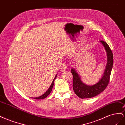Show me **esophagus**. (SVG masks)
Segmentation results:
<instances>
[{
	"instance_id": "obj_1",
	"label": "esophagus",
	"mask_w": 125,
	"mask_h": 125,
	"mask_svg": "<svg viewBox=\"0 0 125 125\" xmlns=\"http://www.w3.org/2000/svg\"><path fill=\"white\" fill-rule=\"evenodd\" d=\"M60 69H61V70L62 71V72H65V71H66L67 69V65L66 64H63V65H62L61 67H60Z\"/></svg>"
}]
</instances>
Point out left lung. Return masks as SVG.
<instances>
[{
    "label": "left lung",
    "mask_w": 125,
    "mask_h": 125,
    "mask_svg": "<svg viewBox=\"0 0 125 125\" xmlns=\"http://www.w3.org/2000/svg\"><path fill=\"white\" fill-rule=\"evenodd\" d=\"M105 49L107 55V63L102 78L95 85L88 86L83 83L81 80L78 73L73 68L71 69L73 76V89L77 96L82 99L90 98L99 95L106 88L108 85L111 72L113 66V55L108 45L104 41L100 40Z\"/></svg>",
    "instance_id": "left-lung-1"
}]
</instances>
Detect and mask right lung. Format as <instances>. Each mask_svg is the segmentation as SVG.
I'll return each instance as SVG.
<instances>
[{
	"label": "right lung",
	"instance_id": "right-lung-1",
	"mask_svg": "<svg viewBox=\"0 0 125 125\" xmlns=\"http://www.w3.org/2000/svg\"><path fill=\"white\" fill-rule=\"evenodd\" d=\"M57 76V75H56L54 79H53V80L52 81V83L51 84V85H50V86L49 87L48 89L46 91V92L44 94H43L41 96H39V97H38L32 98H33V99H45V98H46L47 96H48L49 95V94L50 93V92H52V87H53V85H54V83H54V81H55V80Z\"/></svg>",
	"mask_w": 125,
	"mask_h": 125
}]
</instances>
